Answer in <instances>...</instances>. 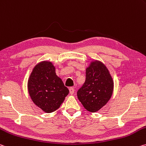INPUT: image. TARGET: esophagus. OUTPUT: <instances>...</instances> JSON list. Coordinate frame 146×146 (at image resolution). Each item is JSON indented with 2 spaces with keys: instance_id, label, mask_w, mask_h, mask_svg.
<instances>
[{
  "instance_id": "obj_1",
  "label": "esophagus",
  "mask_w": 146,
  "mask_h": 146,
  "mask_svg": "<svg viewBox=\"0 0 146 146\" xmlns=\"http://www.w3.org/2000/svg\"><path fill=\"white\" fill-rule=\"evenodd\" d=\"M74 92H75V89H74V88L73 87L69 88V93H70V94L73 95L74 94Z\"/></svg>"
}]
</instances>
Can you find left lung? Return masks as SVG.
Wrapping results in <instances>:
<instances>
[{
  "instance_id": "1",
  "label": "left lung",
  "mask_w": 146,
  "mask_h": 146,
  "mask_svg": "<svg viewBox=\"0 0 146 146\" xmlns=\"http://www.w3.org/2000/svg\"><path fill=\"white\" fill-rule=\"evenodd\" d=\"M114 91V80L102 62L94 60L86 69V80L77 97L85 109L96 112L106 105Z\"/></svg>"
}]
</instances>
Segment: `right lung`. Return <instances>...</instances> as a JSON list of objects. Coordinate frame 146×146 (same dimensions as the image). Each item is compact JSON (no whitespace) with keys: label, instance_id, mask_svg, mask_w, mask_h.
Here are the masks:
<instances>
[{"label":"right lung","instance_id":"obj_1","mask_svg":"<svg viewBox=\"0 0 146 146\" xmlns=\"http://www.w3.org/2000/svg\"><path fill=\"white\" fill-rule=\"evenodd\" d=\"M28 91L32 101L43 112L56 110L69 94V90L56 74L50 61H42L32 69L28 80Z\"/></svg>","mask_w":146,"mask_h":146}]
</instances>
